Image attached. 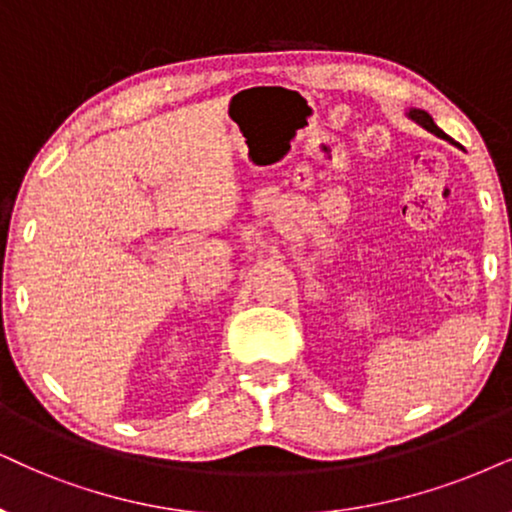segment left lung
Instances as JSON below:
<instances>
[{"label": "left lung", "mask_w": 512, "mask_h": 512, "mask_svg": "<svg viewBox=\"0 0 512 512\" xmlns=\"http://www.w3.org/2000/svg\"><path fill=\"white\" fill-rule=\"evenodd\" d=\"M406 115H409V118H411L413 122H418V125H420V127H423V129H428V132H432V134H437V137H439V139H446V141H451V139H449V137H446V134L442 132V129H439V127L435 125V120H432V115H430V113L420 111V108H411V111H409V113H406Z\"/></svg>", "instance_id": "left-lung-1"}]
</instances>
